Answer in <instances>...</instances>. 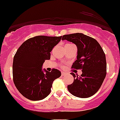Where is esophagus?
Returning <instances> with one entry per match:
<instances>
[{
	"instance_id": "34e87169",
	"label": "esophagus",
	"mask_w": 120,
	"mask_h": 120,
	"mask_svg": "<svg viewBox=\"0 0 120 120\" xmlns=\"http://www.w3.org/2000/svg\"><path fill=\"white\" fill-rule=\"evenodd\" d=\"M65 74H66V72H63V71L61 72V75H62V76H64V75H65Z\"/></svg>"
}]
</instances>
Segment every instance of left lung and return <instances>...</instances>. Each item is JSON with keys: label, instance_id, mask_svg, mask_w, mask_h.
Segmentation results:
<instances>
[{"label": "left lung", "instance_id": "left-lung-1", "mask_svg": "<svg viewBox=\"0 0 120 120\" xmlns=\"http://www.w3.org/2000/svg\"><path fill=\"white\" fill-rule=\"evenodd\" d=\"M62 41L67 40L77 46L76 60L72 68L82 69L81 76H74V82L68 85L73 95L79 98H88L100 89L107 74L105 55L98 42L92 38L81 33L65 35Z\"/></svg>", "mask_w": 120, "mask_h": 120}]
</instances>
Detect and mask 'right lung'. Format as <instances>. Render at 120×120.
Returning <instances> with one entry per match:
<instances>
[{"mask_svg":"<svg viewBox=\"0 0 120 120\" xmlns=\"http://www.w3.org/2000/svg\"><path fill=\"white\" fill-rule=\"evenodd\" d=\"M62 36H37L24 42L13 58V79L16 87L25 98L39 101L51 92L55 79L60 77L61 71L42 69L45 60H49L52 49Z\"/></svg>","mask_w":120,"mask_h":120,"instance_id":"add662e5","label":"right lung"}]
</instances>
